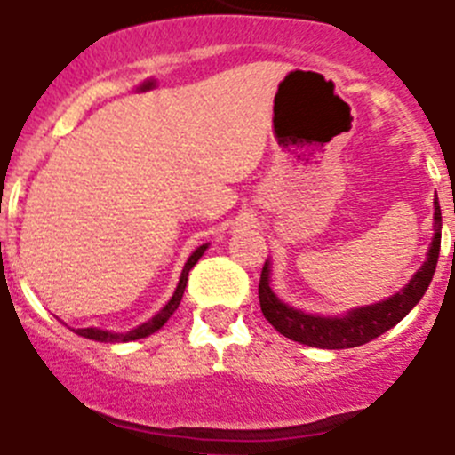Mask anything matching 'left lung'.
Instances as JSON below:
<instances>
[{"label":"left lung","instance_id":"8db88e82","mask_svg":"<svg viewBox=\"0 0 455 455\" xmlns=\"http://www.w3.org/2000/svg\"><path fill=\"white\" fill-rule=\"evenodd\" d=\"M434 220L435 235L434 243L429 248V257H427L425 266L415 272L409 285L402 288L397 295L388 297L387 301L350 310L346 317H317V315H306L301 310L285 306L272 292L270 267H267L266 261L261 270V279H259V301H261L263 317L275 326V331H279L288 339L299 341V344L306 346H317V348H355V346L375 339V337L387 332L388 328L395 326L397 322H402L411 313V308L422 299L431 279H434L440 254V228H443V214H440L438 201H435Z\"/></svg>","mask_w":455,"mask_h":455}]
</instances>
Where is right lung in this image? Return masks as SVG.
Returning a JSON list of instances; mask_svg holds the SVG:
<instances>
[{
	"label": "right lung",
	"mask_w": 455,
	"mask_h": 455,
	"mask_svg": "<svg viewBox=\"0 0 455 455\" xmlns=\"http://www.w3.org/2000/svg\"><path fill=\"white\" fill-rule=\"evenodd\" d=\"M205 248H207V245H201V248L194 250V254L188 259V263H185L183 275H180L179 285H176L174 297H172V299L167 301L165 308L160 310L158 315H154V317H151L149 322H145V323H142V326L133 328V331L124 332V335H114V332L100 331V328H77L76 332H77V335L86 337V339H95V341H133V339H142V337H149L151 332H156V331H158V328L165 326L167 319H170L172 315L176 313V308H179L180 299H183V292H185V285H188L189 270H192V267L196 266V261L203 257V252H205Z\"/></svg>",
	"instance_id": "obj_1"
}]
</instances>
